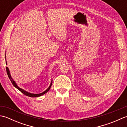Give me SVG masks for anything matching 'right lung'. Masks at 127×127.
<instances>
[{"instance_id":"add662e5","label":"right lung","mask_w":127,"mask_h":127,"mask_svg":"<svg viewBox=\"0 0 127 127\" xmlns=\"http://www.w3.org/2000/svg\"><path fill=\"white\" fill-rule=\"evenodd\" d=\"M5 58H6V57H5ZM6 64H7L6 61ZM6 72H7V75H8V77H9V79L10 80L11 82V83H12V85H13V86H14V87H15L16 88H17L19 91H21V92H22L23 94H25V95H27V96H30V97H38V96H41V95H44V94H45L46 93H47V92L50 90V88H51V86H52V80L51 81L50 86H49V87H48V88L44 92H42V93H40V94H33V93H29V92H27V91H25V90H23V89H22V88H21L18 87L17 84H16V82H15L14 81H13V80L12 79V78L11 77V75H10V71H9V68H8L7 67H6Z\"/></svg>"}]
</instances>
